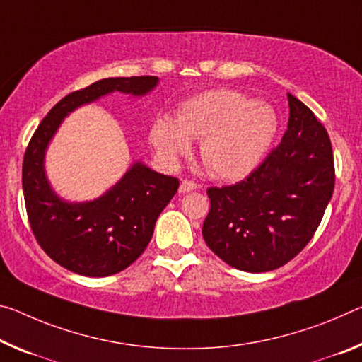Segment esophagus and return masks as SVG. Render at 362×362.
Masks as SVG:
<instances>
[{"label": "esophagus", "mask_w": 362, "mask_h": 362, "mask_svg": "<svg viewBox=\"0 0 362 362\" xmlns=\"http://www.w3.org/2000/svg\"><path fill=\"white\" fill-rule=\"evenodd\" d=\"M197 188H199L198 183H194L192 180H182L180 182V187H179V192L180 193H188V192L197 190Z\"/></svg>", "instance_id": "1"}]
</instances>
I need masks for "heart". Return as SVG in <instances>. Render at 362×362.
Segmentation results:
<instances>
[{"label":"heart","instance_id":"1","mask_svg":"<svg viewBox=\"0 0 362 362\" xmlns=\"http://www.w3.org/2000/svg\"><path fill=\"white\" fill-rule=\"evenodd\" d=\"M279 116L267 101H255L235 90H211L183 103L177 119L154 120L150 140L170 165L199 140V156L212 175L238 180L251 174L277 136Z\"/></svg>","mask_w":362,"mask_h":362}]
</instances>
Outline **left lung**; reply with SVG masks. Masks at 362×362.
<instances>
[{
    "label": "left lung",
    "instance_id": "1",
    "mask_svg": "<svg viewBox=\"0 0 362 362\" xmlns=\"http://www.w3.org/2000/svg\"><path fill=\"white\" fill-rule=\"evenodd\" d=\"M280 145L245 180L208 190L203 238L212 253L246 272L282 267L317 230L335 185L324 125L293 95Z\"/></svg>",
    "mask_w": 362,
    "mask_h": 362
}]
</instances>
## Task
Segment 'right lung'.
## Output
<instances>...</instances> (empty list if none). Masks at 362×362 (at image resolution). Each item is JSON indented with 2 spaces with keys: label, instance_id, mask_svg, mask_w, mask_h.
Segmentation results:
<instances>
[{
  "label": "right lung",
  "instance_id": "add662e5",
  "mask_svg": "<svg viewBox=\"0 0 362 362\" xmlns=\"http://www.w3.org/2000/svg\"><path fill=\"white\" fill-rule=\"evenodd\" d=\"M159 78L109 77L64 96L42 120L22 165L28 222L45 253L67 271L107 277L129 267L150 243L154 223L179 188V179L135 160L127 172L90 202H67L54 192L45 156L64 117L114 91L134 98L158 87Z\"/></svg>",
  "mask_w": 362,
  "mask_h": 362
}]
</instances>
